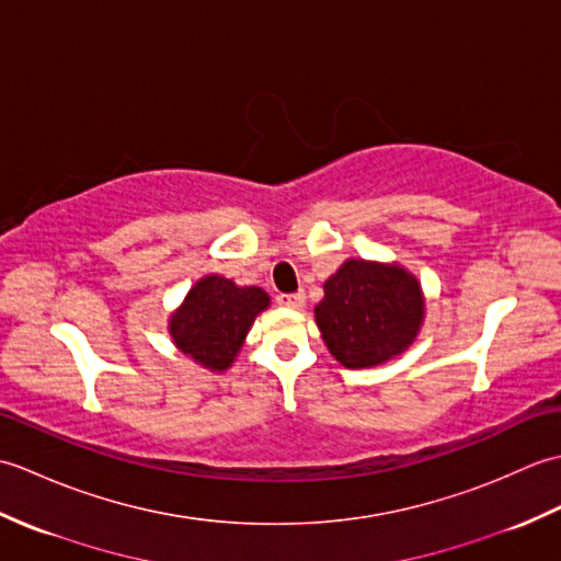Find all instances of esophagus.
Wrapping results in <instances>:
<instances>
[{
	"instance_id": "1",
	"label": "esophagus",
	"mask_w": 561,
	"mask_h": 561,
	"mask_svg": "<svg viewBox=\"0 0 561 561\" xmlns=\"http://www.w3.org/2000/svg\"><path fill=\"white\" fill-rule=\"evenodd\" d=\"M277 304L282 308H294V311H299V308H304L306 304V296L299 291V294H277Z\"/></svg>"
}]
</instances>
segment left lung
<instances>
[{
  "label": "left lung",
  "mask_w": 561,
  "mask_h": 561,
  "mask_svg": "<svg viewBox=\"0 0 561 561\" xmlns=\"http://www.w3.org/2000/svg\"><path fill=\"white\" fill-rule=\"evenodd\" d=\"M316 325L325 347L347 368H374L396 359L424 325L420 279L398 262L344 260L323 284Z\"/></svg>",
  "instance_id": "obj_1"
}]
</instances>
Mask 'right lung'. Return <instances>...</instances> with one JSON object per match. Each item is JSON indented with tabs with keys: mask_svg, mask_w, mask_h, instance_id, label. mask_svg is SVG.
<instances>
[{
	"mask_svg": "<svg viewBox=\"0 0 561 561\" xmlns=\"http://www.w3.org/2000/svg\"><path fill=\"white\" fill-rule=\"evenodd\" d=\"M267 308L265 289L238 287L221 274H207L169 316V335L187 359L221 374L236 362L255 318Z\"/></svg>",
	"mask_w": 561,
	"mask_h": 561,
	"instance_id": "1",
	"label": "right lung"
}]
</instances>
